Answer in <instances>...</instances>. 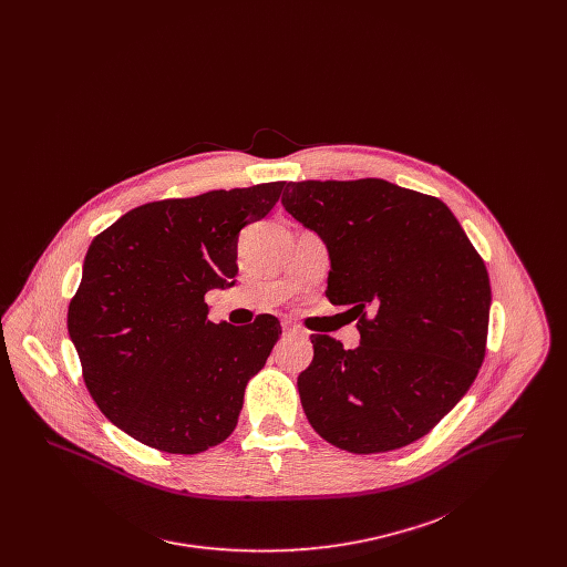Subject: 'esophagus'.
<instances>
[{"instance_id": "esophagus-1", "label": "esophagus", "mask_w": 567, "mask_h": 567, "mask_svg": "<svg viewBox=\"0 0 567 567\" xmlns=\"http://www.w3.org/2000/svg\"><path fill=\"white\" fill-rule=\"evenodd\" d=\"M282 331H285V336H289V338H306V331H301V329L293 323L282 324Z\"/></svg>"}]
</instances>
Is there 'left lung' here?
<instances>
[{"label": "left lung", "instance_id": "left-lung-1", "mask_svg": "<svg viewBox=\"0 0 567 567\" xmlns=\"http://www.w3.org/2000/svg\"><path fill=\"white\" fill-rule=\"evenodd\" d=\"M282 206L329 250L324 296L361 342L312 333L297 378L303 412L333 446L386 453L435 427L485 359L491 285L444 202L380 178L289 183Z\"/></svg>", "mask_w": 567, "mask_h": 567}]
</instances>
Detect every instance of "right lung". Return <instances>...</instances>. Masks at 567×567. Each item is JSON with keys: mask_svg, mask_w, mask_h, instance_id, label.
Segmentation results:
<instances>
[{"mask_svg": "<svg viewBox=\"0 0 567 567\" xmlns=\"http://www.w3.org/2000/svg\"><path fill=\"white\" fill-rule=\"evenodd\" d=\"M282 187L151 202L89 246L68 331L91 398L137 442L195 455L236 430L244 389L282 331L271 315L215 324L204 296L236 282L240 229Z\"/></svg>", "mask_w": 567, "mask_h": 567, "instance_id": "add662e5", "label": "right lung"}]
</instances>
